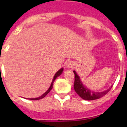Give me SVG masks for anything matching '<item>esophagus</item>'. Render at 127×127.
I'll list each match as a JSON object with an SVG mask.
<instances>
[{
	"instance_id": "obj_1",
	"label": "esophagus",
	"mask_w": 127,
	"mask_h": 127,
	"mask_svg": "<svg viewBox=\"0 0 127 127\" xmlns=\"http://www.w3.org/2000/svg\"><path fill=\"white\" fill-rule=\"evenodd\" d=\"M74 63L73 62H68L67 64V68H72V67H74Z\"/></svg>"
}]
</instances>
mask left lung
<instances>
[{
    "label": "left lung",
    "mask_w": 127,
    "mask_h": 127,
    "mask_svg": "<svg viewBox=\"0 0 127 127\" xmlns=\"http://www.w3.org/2000/svg\"><path fill=\"white\" fill-rule=\"evenodd\" d=\"M74 73V90L78 95L81 97L83 99L86 100H93L98 98H101L103 96L107 94L110 91L111 88H109L107 90H105L102 92H95L92 90H90L88 88L83 85L80 80V78L75 71H73Z\"/></svg>",
    "instance_id": "8db88e82"
}]
</instances>
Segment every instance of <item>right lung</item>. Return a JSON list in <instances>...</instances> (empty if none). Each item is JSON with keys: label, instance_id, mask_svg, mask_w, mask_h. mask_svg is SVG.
Instances as JSON below:
<instances>
[{"label": "right lung", "instance_id": "add662e5", "mask_svg": "<svg viewBox=\"0 0 127 127\" xmlns=\"http://www.w3.org/2000/svg\"><path fill=\"white\" fill-rule=\"evenodd\" d=\"M63 70H64V69H63V68H62V69H60V70H58V71L57 72V73L55 74V76H54V77H53V79L52 83H51V86H50V88H49V89H48V90H47L46 92L44 93V94L43 95H42V96H41V97H38V98H29V100H39V99H41V98H43L44 97H45L46 95L47 94H48V93L50 92V91H51V90L52 89L53 86V83H54V81H55V79H56V78H57V77H58V76H60V74H61L62 73Z\"/></svg>", "mask_w": 127, "mask_h": 127}]
</instances>
